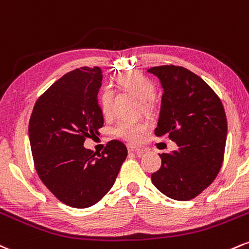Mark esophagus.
Listing matches in <instances>:
<instances>
[{
    "label": "esophagus",
    "instance_id": "34e87169",
    "mask_svg": "<svg viewBox=\"0 0 249 249\" xmlns=\"http://www.w3.org/2000/svg\"><path fill=\"white\" fill-rule=\"evenodd\" d=\"M127 149H128V151H129V153H137V154H142L143 153V149L139 148V147H135V145H131V144H128Z\"/></svg>",
    "mask_w": 249,
    "mask_h": 249
}]
</instances>
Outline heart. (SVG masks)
Masks as SVG:
<instances>
[{"label": "heart", "mask_w": 249, "mask_h": 249, "mask_svg": "<svg viewBox=\"0 0 249 249\" xmlns=\"http://www.w3.org/2000/svg\"><path fill=\"white\" fill-rule=\"evenodd\" d=\"M116 87L135 95L140 100L142 110L153 113L155 109L154 96L156 94V86L151 80L139 72H127L120 74L115 79ZM100 104L102 112L106 115L110 114L113 107V92L105 89L101 93ZM149 128V124L144 121H121L114 129V134L120 139L128 142H136Z\"/></svg>", "instance_id": "b5f03b06"}]
</instances>
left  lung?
Wrapping results in <instances>:
<instances>
[{
    "mask_svg": "<svg viewBox=\"0 0 249 249\" xmlns=\"http://www.w3.org/2000/svg\"><path fill=\"white\" fill-rule=\"evenodd\" d=\"M160 78L162 96L157 137L166 136L178 149L160 155L162 164L153 184L175 200H190L211 185L223 165L227 119L220 98L199 75L182 66L148 70Z\"/></svg>",
    "mask_w": 249,
    "mask_h": 249,
    "instance_id": "8db88e82",
    "label": "left lung"
}]
</instances>
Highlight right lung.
I'll return each mask as SVG.
<instances>
[{
  "label": "right lung",
  "mask_w": 249,
  "mask_h": 249,
  "mask_svg": "<svg viewBox=\"0 0 249 249\" xmlns=\"http://www.w3.org/2000/svg\"><path fill=\"white\" fill-rule=\"evenodd\" d=\"M101 80L98 66L66 73L38 98L29 121L38 176L58 200L77 209L94 205L112 189L128 155L118 140L98 156L84 148L104 125L96 99Z\"/></svg>",
  "instance_id": "right-lung-1"
}]
</instances>
